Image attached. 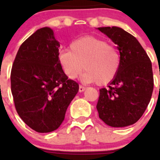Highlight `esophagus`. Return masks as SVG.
I'll list each match as a JSON object with an SVG mask.
<instances>
[{
  "instance_id": "esophagus-1",
  "label": "esophagus",
  "mask_w": 160,
  "mask_h": 160,
  "mask_svg": "<svg viewBox=\"0 0 160 160\" xmlns=\"http://www.w3.org/2000/svg\"><path fill=\"white\" fill-rule=\"evenodd\" d=\"M85 90H86V88H85V87L82 86V85H80V87H79V91L83 92V91H84Z\"/></svg>"
}]
</instances>
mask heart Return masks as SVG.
<instances>
[{
	"label": "heart",
	"mask_w": 160,
	"mask_h": 160,
	"mask_svg": "<svg viewBox=\"0 0 160 160\" xmlns=\"http://www.w3.org/2000/svg\"><path fill=\"white\" fill-rule=\"evenodd\" d=\"M59 60L69 78H77L85 69L83 81L98 85L112 82L121 67L120 52L114 45L89 35L72 42L70 50L59 52Z\"/></svg>",
	"instance_id": "obj_1"
}]
</instances>
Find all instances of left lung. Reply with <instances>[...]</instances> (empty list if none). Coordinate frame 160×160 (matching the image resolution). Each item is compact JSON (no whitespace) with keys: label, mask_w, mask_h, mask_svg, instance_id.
<instances>
[{"label":"left lung","mask_w":160,"mask_h":160,"mask_svg":"<svg viewBox=\"0 0 160 160\" xmlns=\"http://www.w3.org/2000/svg\"><path fill=\"white\" fill-rule=\"evenodd\" d=\"M117 46L121 67L108 88L100 90L97 104L99 118L111 127H125L139 120L153 91L152 62L132 35L118 27L98 28Z\"/></svg>","instance_id":"8db88e82"}]
</instances>
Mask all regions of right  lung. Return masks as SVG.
Masks as SVG:
<instances>
[{"instance_id":"right-lung-1","label":"right lung","mask_w":160,"mask_h":160,"mask_svg":"<svg viewBox=\"0 0 160 160\" xmlns=\"http://www.w3.org/2000/svg\"><path fill=\"white\" fill-rule=\"evenodd\" d=\"M59 43L48 27L37 30L19 48L11 72L14 106L23 122L37 132L57 129L77 93L59 60Z\"/></svg>"}]
</instances>
